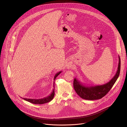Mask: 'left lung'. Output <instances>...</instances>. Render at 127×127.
I'll return each mask as SVG.
<instances>
[{
    "label": "left lung",
    "instance_id": "1",
    "mask_svg": "<svg viewBox=\"0 0 127 127\" xmlns=\"http://www.w3.org/2000/svg\"><path fill=\"white\" fill-rule=\"evenodd\" d=\"M121 60L119 56L118 70L114 77L108 82L103 85L87 86L84 85L77 78H75L73 86L77 94L82 98L86 100L99 99L105 96L113 86L120 73Z\"/></svg>",
    "mask_w": 127,
    "mask_h": 127
}]
</instances>
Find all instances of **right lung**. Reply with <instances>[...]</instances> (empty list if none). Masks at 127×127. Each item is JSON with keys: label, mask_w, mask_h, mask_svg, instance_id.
I'll return each instance as SVG.
<instances>
[{"label": "right lung", "mask_w": 127, "mask_h": 127, "mask_svg": "<svg viewBox=\"0 0 127 127\" xmlns=\"http://www.w3.org/2000/svg\"><path fill=\"white\" fill-rule=\"evenodd\" d=\"M62 71H60L58 73H57L55 76H54V80H55V79L56 78V77L61 73ZM54 89H53V91L52 92V93L50 94V95H49V96L41 98V99H30V98H23V99L26 101H28L30 102H31L33 104H44L48 102H50V101H51L53 98H54V95H55V91H54Z\"/></svg>", "instance_id": "add662e5"}]
</instances>
